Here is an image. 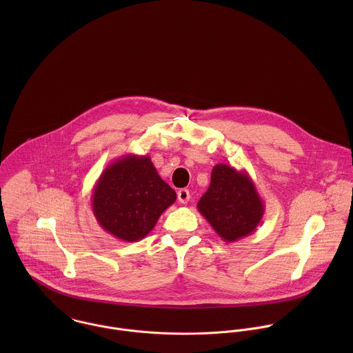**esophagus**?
Returning a JSON list of instances; mask_svg holds the SVG:
<instances>
[{
	"mask_svg": "<svg viewBox=\"0 0 353 353\" xmlns=\"http://www.w3.org/2000/svg\"><path fill=\"white\" fill-rule=\"evenodd\" d=\"M190 200V192L188 189H179L178 190V201L181 203H188Z\"/></svg>",
	"mask_w": 353,
	"mask_h": 353,
	"instance_id": "1",
	"label": "esophagus"
}]
</instances>
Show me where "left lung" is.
<instances>
[{"label":"left lung","mask_w":353,"mask_h":353,"mask_svg":"<svg viewBox=\"0 0 353 353\" xmlns=\"http://www.w3.org/2000/svg\"><path fill=\"white\" fill-rule=\"evenodd\" d=\"M199 212L224 242H236L259 225L265 205L248 171L219 163L210 185L197 203Z\"/></svg>","instance_id":"1"}]
</instances>
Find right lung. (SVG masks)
I'll use <instances>...</instances> for the list:
<instances>
[{
	"label": "right lung",
	"instance_id": "1",
	"mask_svg": "<svg viewBox=\"0 0 353 353\" xmlns=\"http://www.w3.org/2000/svg\"><path fill=\"white\" fill-rule=\"evenodd\" d=\"M175 200V190L160 178L151 157L130 153L104 168L91 201L104 231L123 242H139Z\"/></svg>",
	"mask_w": 353,
	"mask_h": 353
}]
</instances>
